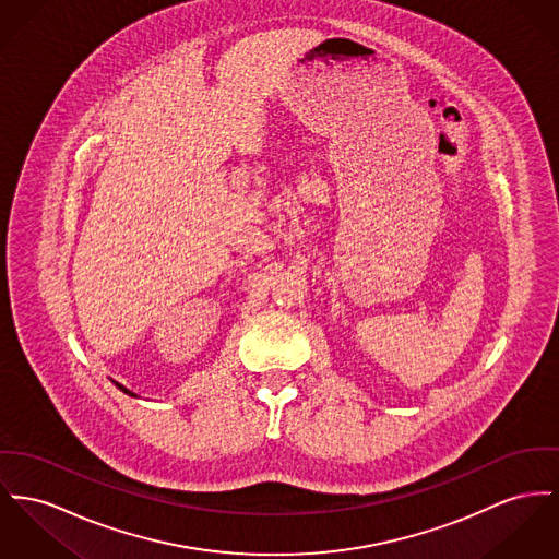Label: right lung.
<instances>
[{"label": "right lung", "mask_w": 559, "mask_h": 559, "mask_svg": "<svg viewBox=\"0 0 559 559\" xmlns=\"http://www.w3.org/2000/svg\"><path fill=\"white\" fill-rule=\"evenodd\" d=\"M112 383H114V385H116V388H118V390H120V392H124V394H127V396H133V399H138V394H135V392H131V390H129V388H124V385H122V383H118V381H114V379H112Z\"/></svg>", "instance_id": "right-lung-1"}]
</instances>
